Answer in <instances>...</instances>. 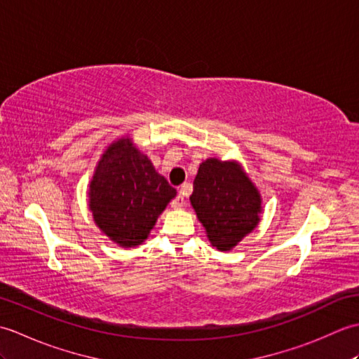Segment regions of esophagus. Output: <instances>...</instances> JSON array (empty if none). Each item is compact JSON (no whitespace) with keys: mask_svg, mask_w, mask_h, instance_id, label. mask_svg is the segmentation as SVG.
Returning a JSON list of instances; mask_svg holds the SVG:
<instances>
[{"mask_svg":"<svg viewBox=\"0 0 359 359\" xmlns=\"http://www.w3.org/2000/svg\"><path fill=\"white\" fill-rule=\"evenodd\" d=\"M171 207L174 208V210H180V208H184L185 207V197H184V193H179V196L175 197V199L171 202Z\"/></svg>","mask_w":359,"mask_h":359,"instance_id":"1","label":"esophagus"}]
</instances>
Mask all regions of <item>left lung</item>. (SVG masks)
Masks as SVG:
<instances>
[{
    "instance_id": "left-lung-1",
    "label": "left lung",
    "mask_w": 359,
    "mask_h": 359,
    "mask_svg": "<svg viewBox=\"0 0 359 359\" xmlns=\"http://www.w3.org/2000/svg\"><path fill=\"white\" fill-rule=\"evenodd\" d=\"M212 247L231 251L261 222L262 196L238 160L201 163L189 196Z\"/></svg>"
}]
</instances>
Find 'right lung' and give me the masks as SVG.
<instances>
[{
  "label": "right lung",
  "mask_w": 359,
  "mask_h": 359,
  "mask_svg": "<svg viewBox=\"0 0 359 359\" xmlns=\"http://www.w3.org/2000/svg\"><path fill=\"white\" fill-rule=\"evenodd\" d=\"M177 191L160 175L131 135L109 143L89 182L88 205L95 225L121 248L148 239Z\"/></svg>",
  "instance_id": "1"
}]
</instances>
